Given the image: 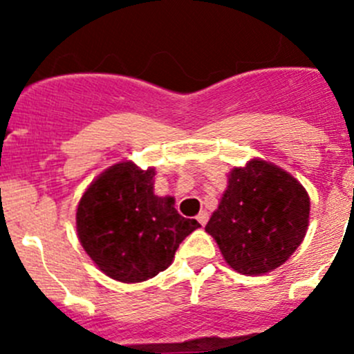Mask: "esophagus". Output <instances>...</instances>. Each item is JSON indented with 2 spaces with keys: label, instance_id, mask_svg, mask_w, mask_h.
I'll return each instance as SVG.
<instances>
[{
  "label": "esophagus",
  "instance_id": "1",
  "mask_svg": "<svg viewBox=\"0 0 354 354\" xmlns=\"http://www.w3.org/2000/svg\"><path fill=\"white\" fill-rule=\"evenodd\" d=\"M197 221H198L200 224H202V226H205L207 221H209V214H207L205 210H202V212H200L198 216H197Z\"/></svg>",
  "mask_w": 354,
  "mask_h": 354
}]
</instances>
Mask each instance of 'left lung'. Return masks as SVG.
Segmentation results:
<instances>
[{
    "label": "left lung",
    "mask_w": 354,
    "mask_h": 354,
    "mask_svg": "<svg viewBox=\"0 0 354 354\" xmlns=\"http://www.w3.org/2000/svg\"><path fill=\"white\" fill-rule=\"evenodd\" d=\"M310 197L281 167L253 159L234 167L205 231L231 269L260 276L283 266L308 230Z\"/></svg>",
    "instance_id": "1"
}]
</instances>
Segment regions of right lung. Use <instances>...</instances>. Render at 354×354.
Instances as JSON below:
<instances>
[{"label": "right lung", "instance_id": "add662e5", "mask_svg": "<svg viewBox=\"0 0 354 354\" xmlns=\"http://www.w3.org/2000/svg\"><path fill=\"white\" fill-rule=\"evenodd\" d=\"M154 167L123 160L99 174L78 202V240L111 279L142 283L157 276L200 227L178 214L173 197L154 195Z\"/></svg>", "mask_w": 354, "mask_h": 354}]
</instances>
